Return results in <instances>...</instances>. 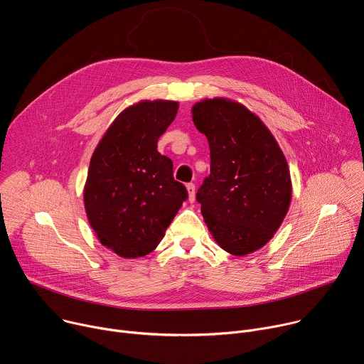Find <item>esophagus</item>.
<instances>
[{
    "mask_svg": "<svg viewBox=\"0 0 364 364\" xmlns=\"http://www.w3.org/2000/svg\"><path fill=\"white\" fill-rule=\"evenodd\" d=\"M187 193H188V201L193 203L196 200V186L193 183L187 184Z\"/></svg>",
    "mask_w": 364,
    "mask_h": 364,
    "instance_id": "1",
    "label": "esophagus"
}]
</instances>
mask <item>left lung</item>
Returning <instances> with one entry per match:
<instances>
[{
  "label": "left lung",
  "mask_w": 364,
  "mask_h": 364,
  "mask_svg": "<svg viewBox=\"0 0 364 364\" xmlns=\"http://www.w3.org/2000/svg\"><path fill=\"white\" fill-rule=\"evenodd\" d=\"M191 112L210 146V176L197 191L204 221L223 250L250 255L267 245L289 211L286 157L263 121L243 104L203 100Z\"/></svg>",
  "instance_id": "obj_1"
}]
</instances>
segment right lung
<instances>
[{
	"mask_svg": "<svg viewBox=\"0 0 364 364\" xmlns=\"http://www.w3.org/2000/svg\"><path fill=\"white\" fill-rule=\"evenodd\" d=\"M177 109V101L166 100L126 108L92 153L85 213L100 243L121 257L151 253L188 197L173 177V161L157 151Z\"/></svg>",
	"mask_w": 364,
	"mask_h": 364,
	"instance_id": "obj_1",
	"label": "right lung"
}]
</instances>
